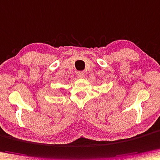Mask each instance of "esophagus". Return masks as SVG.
<instances>
[{"label":"esophagus","mask_w":160,"mask_h":160,"mask_svg":"<svg viewBox=\"0 0 160 160\" xmlns=\"http://www.w3.org/2000/svg\"><path fill=\"white\" fill-rule=\"evenodd\" d=\"M77 76H78V78H83L85 77V74L82 72H77Z\"/></svg>","instance_id":"esophagus-1"}]
</instances>
